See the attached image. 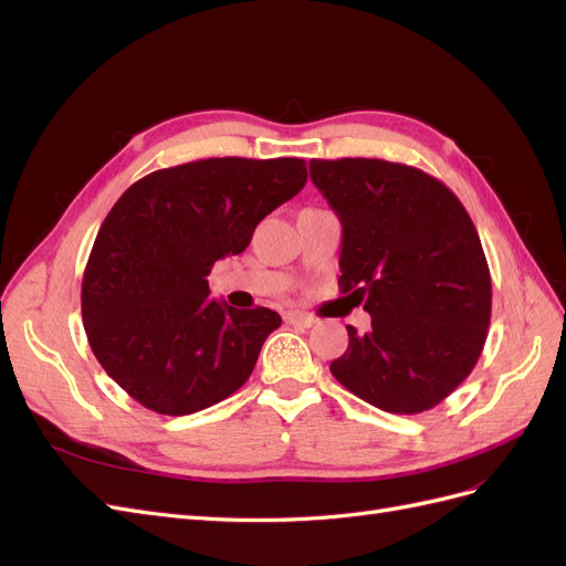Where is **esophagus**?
Returning a JSON list of instances; mask_svg holds the SVG:
<instances>
[{"mask_svg":"<svg viewBox=\"0 0 566 566\" xmlns=\"http://www.w3.org/2000/svg\"><path fill=\"white\" fill-rule=\"evenodd\" d=\"M283 318H285V323H290V325H297V328H312V325L316 323L314 316L302 314V312H285Z\"/></svg>","mask_w":566,"mask_h":566,"instance_id":"obj_1","label":"esophagus"}]
</instances>
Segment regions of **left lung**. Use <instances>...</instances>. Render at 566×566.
Segmentation results:
<instances>
[{
  "label": "left lung",
  "mask_w": 566,
  "mask_h": 566,
  "mask_svg": "<svg viewBox=\"0 0 566 566\" xmlns=\"http://www.w3.org/2000/svg\"><path fill=\"white\" fill-rule=\"evenodd\" d=\"M342 219L339 293L370 331L331 364L335 380L387 413L416 416L468 378L491 321V273L468 210L418 167L378 158L312 160Z\"/></svg>",
  "instance_id": "1"
}]
</instances>
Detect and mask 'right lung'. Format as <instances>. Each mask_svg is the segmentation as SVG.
Instances as JSON below:
<instances>
[{"label": "right lung", "mask_w": 566, "mask_h": 566, "mask_svg": "<svg viewBox=\"0 0 566 566\" xmlns=\"http://www.w3.org/2000/svg\"><path fill=\"white\" fill-rule=\"evenodd\" d=\"M304 184L302 158H208L119 196L84 269L82 321L98 364L134 401L188 416L248 382L281 316L210 300L208 273Z\"/></svg>", "instance_id": "obj_1"}]
</instances>
